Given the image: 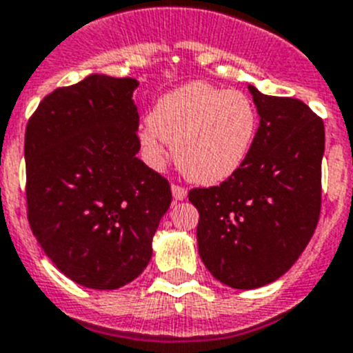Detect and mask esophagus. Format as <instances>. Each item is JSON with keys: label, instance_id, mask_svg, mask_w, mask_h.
Instances as JSON below:
<instances>
[{"label": "esophagus", "instance_id": "obj_1", "mask_svg": "<svg viewBox=\"0 0 353 353\" xmlns=\"http://www.w3.org/2000/svg\"><path fill=\"white\" fill-rule=\"evenodd\" d=\"M172 195L176 201H183V199H186V195H188V190H186L185 186L172 185Z\"/></svg>", "mask_w": 353, "mask_h": 353}]
</instances>
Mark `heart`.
I'll list each match as a JSON object with an SVG mask.
<instances>
[{
  "label": "heart",
  "mask_w": 353,
  "mask_h": 353,
  "mask_svg": "<svg viewBox=\"0 0 353 353\" xmlns=\"http://www.w3.org/2000/svg\"><path fill=\"white\" fill-rule=\"evenodd\" d=\"M147 122L140 130V143L151 163L161 161L163 142H170L185 177L216 185L245 163L259 115L243 92L194 81L159 97Z\"/></svg>",
  "instance_id": "heart-1"
}]
</instances>
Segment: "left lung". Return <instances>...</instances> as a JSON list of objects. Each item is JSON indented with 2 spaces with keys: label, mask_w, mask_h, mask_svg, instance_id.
Returning a JSON list of instances; mask_svg holds the SVG:
<instances>
[{
  "label": "left lung",
  "mask_w": 353,
  "mask_h": 353,
  "mask_svg": "<svg viewBox=\"0 0 353 353\" xmlns=\"http://www.w3.org/2000/svg\"><path fill=\"white\" fill-rule=\"evenodd\" d=\"M249 90L261 119L245 163L219 186L188 194L199 211V256L214 279L236 290L286 274L321 210L323 121L295 97Z\"/></svg>",
  "instance_id": "8db88e82"
}]
</instances>
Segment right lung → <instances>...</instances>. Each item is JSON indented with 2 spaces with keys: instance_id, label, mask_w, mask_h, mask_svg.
Wrapping results in <instances>:
<instances>
[{
  "instance_id": "1",
  "label": "right lung",
  "mask_w": 353,
  "mask_h": 353,
  "mask_svg": "<svg viewBox=\"0 0 353 353\" xmlns=\"http://www.w3.org/2000/svg\"><path fill=\"white\" fill-rule=\"evenodd\" d=\"M133 78L92 74L44 97L24 134L33 236L63 275L117 290L143 272L172 194L137 158Z\"/></svg>"
}]
</instances>
